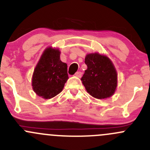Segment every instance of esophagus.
<instances>
[{
  "label": "esophagus",
  "instance_id": "34e87169",
  "mask_svg": "<svg viewBox=\"0 0 150 150\" xmlns=\"http://www.w3.org/2000/svg\"><path fill=\"white\" fill-rule=\"evenodd\" d=\"M75 75L76 77H78V78H81V77L82 76V72H77L75 74Z\"/></svg>",
  "mask_w": 150,
  "mask_h": 150
}]
</instances>
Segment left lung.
<instances>
[{"mask_svg":"<svg viewBox=\"0 0 150 150\" xmlns=\"http://www.w3.org/2000/svg\"><path fill=\"white\" fill-rule=\"evenodd\" d=\"M87 69L81 78L87 92L97 99H106L114 95L117 86V72L114 64L99 53L86 56Z\"/></svg>","mask_w":150,"mask_h":150,"instance_id":"1","label":"left lung"}]
</instances>
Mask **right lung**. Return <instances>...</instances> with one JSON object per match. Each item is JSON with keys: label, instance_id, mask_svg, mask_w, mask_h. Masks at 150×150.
Wrapping results in <instances>:
<instances>
[{"label": "right lung", "instance_id": "right-lung-1", "mask_svg": "<svg viewBox=\"0 0 150 150\" xmlns=\"http://www.w3.org/2000/svg\"><path fill=\"white\" fill-rule=\"evenodd\" d=\"M59 49L48 47L44 50L33 70L32 86L43 99H50L63 90L67 81V64L60 59Z\"/></svg>", "mask_w": 150, "mask_h": 150}]
</instances>
